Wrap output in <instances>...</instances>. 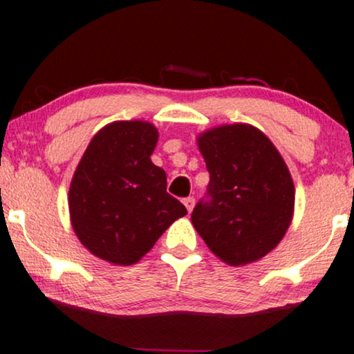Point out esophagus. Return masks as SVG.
Wrapping results in <instances>:
<instances>
[{"mask_svg": "<svg viewBox=\"0 0 354 354\" xmlns=\"http://www.w3.org/2000/svg\"><path fill=\"white\" fill-rule=\"evenodd\" d=\"M183 205H185L188 213H192V209H194V206H195V198L194 196H188V198L183 200Z\"/></svg>", "mask_w": 354, "mask_h": 354, "instance_id": "obj_1", "label": "esophagus"}]
</instances>
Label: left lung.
I'll return each mask as SVG.
<instances>
[{"mask_svg":"<svg viewBox=\"0 0 354 354\" xmlns=\"http://www.w3.org/2000/svg\"><path fill=\"white\" fill-rule=\"evenodd\" d=\"M209 172V201H200L192 224L208 249L232 267L263 259L286 234L295 214L289 169L259 128L232 123L196 136Z\"/></svg>","mask_w":354,"mask_h":354,"instance_id":"obj_1","label":"left lung"}]
</instances>
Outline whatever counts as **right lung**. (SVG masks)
<instances>
[{
  "label": "right lung",
  "instance_id": "obj_1",
  "mask_svg": "<svg viewBox=\"0 0 354 354\" xmlns=\"http://www.w3.org/2000/svg\"><path fill=\"white\" fill-rule=\"evenodd\" d=\"M158 138L149 122L109 123L87 145L71 178L73 231L91 254L109 263L128 267L140 261L187 214L167 194L164 169L151 160Z\"/></svg>",
  "mask_w": 354,
  "mask_h": 354
}]
</instances>
